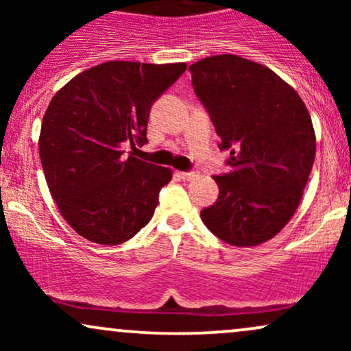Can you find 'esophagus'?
<instances>
[{
    "label": "esophagus",
    "mask_w": 351,
    "mask_h": 351,
    "mask_svg": "<svg viewBox=\"0 0 351 351\" xmlns=\"http://www.w3.org/2000/svg\"><path fill=\"white\" fill-rule=\"evenodd\" d=\"M180 176L183 180H186V181H189V180H193L196 176V173L195 171H181L180 173Z\"/></svg>",
    "instance_id": "1"
}]
</instances>
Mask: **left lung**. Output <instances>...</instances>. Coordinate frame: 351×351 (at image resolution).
Segmentation results:
<instances>
[{
	"instance_id": "1",
	"label": "left lung",
	"mask_w": 351,
	"mask_h": 351,
	"mask_svg": "<svg viewBox=\"0 0 351 351\" xmlns=\"http://www.w3.org/2000/svg\"><path fill=\"white\" fill-rule=\"evenodd\" d=\"M196 97L229 150V173L213 176L219 196L201 219L224 243L272 239L299 206L315 160L307 107L263 64L223 54L189 66Z\"/></svg>"
}]
</instances>
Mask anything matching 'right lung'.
Listing matches in <instances>:
<instances>
[{"label": "right lung", "mask_w": 351, "mask_h": 351, "mask_svg": "<svg viewBox=\"0 0 351 351\" xmlns=\"http://www.w3.org/2000/svg\"><path fill=\"white\" fill-rule=\"evenodd\" d=\"M186 64L110 60L80 72L51 100L39 156L60 215L97 244L132 239L150 223L171 170L125 156L147 140L152 106Z\"/></svg>", "instance_id": "add662e5"}]
</instances>
